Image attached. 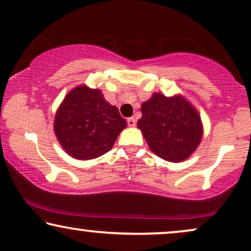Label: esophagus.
Segmentation results:
<instances>
[{
  "label": "esophagus",
  "mask_w": 251,
  "mask_h": 251,
  "mask_svg": "<svg viewBox=\"0 0 251 251\" xmlns=\"http://www.w3.org/2000/svg\"><path fill=\"white\" fill-rule=\"evenodd\" d=\"M126 122H128L129 126H136V119L135 118H129L128 120H126Z\"/></svg>",
  "instance_id": "34e87169"
}]
</instances>
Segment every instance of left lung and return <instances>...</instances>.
Wrapping results in <instances>:
<instances>
[{
  "label": "left lung",
  "mask_w": 251,
  "mask_h": 251,
  "mask_svg": "<svg viewBox=\"0 0 251 251\" xmlns=\"http://www.w3.org/2000/svg\"><path fill=\"white\" fill-rule=\"evenodd\" d=\"M142 114L137 126L150 149L161 159L181 162L191 156L201 142V118L183 96L154 94L142 104Z\"/></svg>",
  "instance_id": "left-lung-1"
}]
</instances>
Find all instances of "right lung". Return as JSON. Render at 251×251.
<instances>
[{
    "label": "right lung",
    "mask_w": 251,
    "mask_h": 251,
    "mask_svg": "<svg viewBox=\"0 0 251 251\" xmlns=\"http://www.w3.org/2000/svg\"><path fill=\"white\" fill-rule=\"evenodd\" d=\"M126 126L119 109L105 100L99 89L78 85L60 104L53 130L68 155L91 160L107 153Z\"/></svg>",
    "instance_id": "right-lung-1"
}]
</instances>
